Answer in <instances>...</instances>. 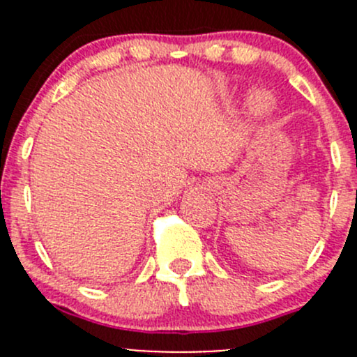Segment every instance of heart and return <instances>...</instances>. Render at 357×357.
Returning <instances> with one entry per match:
<instances>
[{
    "label": "heart",
    "instance_id": "1",
    "mask_svg": "<svg viewBox=\"0 0 357 357\" xmlns=\"http://www.w3.org/2000/svg\"><path fill=\"white\" fill-rule=\"evenodd\" d=\"M257 105H259V107L264 105V100H257Z\"/></svg>",
    "mask_w": 357,
    "mask_h": 357
}]
</instances>
